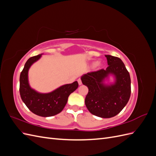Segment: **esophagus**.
Wrapping results in <instances>:
<instances>
[{
    "label": "esophagus",
    "instance_id": "obj_1",
    "mask_svg": "<svg viewBox=\"0 0 156 156\" xmlns=\"http://www.w3.org/2000/svg\"><path fill=\"white\" fill-rule=\"evenodd\" d=\"M77 81H78V83H79V85H81V84H82V82H81V79H77Z\"/></svg>",
    "mask_w": 156,
    "mask_h": 156
}]
</instances>
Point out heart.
Here are the masks:
<instances>
[{"label": "heart", "mask_w": 156, "mask_h": 156, "mask_svg": "<svg viewBox=\"0 0 156 156\" xmlns=\"http://www.w3.org/2000/svg\"><path fill=\"white\" fill-rule=\"evenodd\" d=\"M94 65V68L96 69H100L103 66V64L101 62H97L96 63H93Z\"/></svg>", "instance_id": "b5f03b06"}]
</instances>
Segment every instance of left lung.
Wrapping results in <instances>:
<instances>
[{
	"label": "left lung",
	"mask_w": 156,
	"mask_h": 156,
	"mask_svg": "<svg viewBox=\"0 0 156 156\" xmlns=\"http://www.w3.org/2000/svg\"><path fill=\"white\" fill-rule=\"evenodd\" d=\"M108 66L106 69L87 73L81 79L88 88L85 105L92 115L108 119L123 109L131 95V79L124 62L119 58L105 55ZM112 76L113 83L106 81Z\"/></svg>",
	"instance_id": "obj_1"
}]
</instances>
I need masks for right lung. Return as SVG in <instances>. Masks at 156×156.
Returning <instances> with one entry per match:
<instances>
[{"label":"right lung","mask_w":156,"mask_h":156,"mask_svg":"<svg viewBox=\"0 0 156 156\" xmlns=\"http://www.w3.org/2000/svg\"><path fill=\"white\" fill-rule=\"evenodd\" d=\"M43 54L32 56L27 61L20 74V92L22 101L34 114L49 117L58 114L66 105L70 94L78 88L77 81L61 86L49 93H40L30 87L29 83V70Z\"/></svg>","instance_id":"add662e5"}]
</instances>
